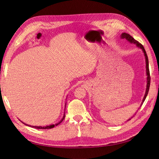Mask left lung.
Wrapping results in <instances>:
<instances>
[{
  "instance_id": "1",
  "label": "left lung",
  "mask_w": 159,
  "mask_h": 159,
  "mask_svg": "<svg viewBox=\"0 0 159 159\" xmlns=\"http://www.w3.org/2000/svg\"><path fill=\"white\" fill-rule=\"evenodd\" d=\"M121 38L122 39H126L128 41H129V42H132V43H134L136 44V46L140 48L142 50H143V52L144 54V56H145V58H146V75H147V86H146V93H145V95L144 97V99L143 100H142V105L143 104V102L144 101L145 99L146 96H147L148 95V91H149V87H150V71H149V66H148V56H147V54H146V52L145 51V49L144 48V46H142V45L138 42V41H136L135 39L133 38L131 35H130L129 34H126V33H123L121 35ZM130 120V119H129Z\"/></svg>"
}]
</instances>
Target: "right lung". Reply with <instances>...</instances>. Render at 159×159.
Returning <instances> with one entry per match:
<instances>
[{"label":"right lung","mask_w":159,"mask_h":159,"mask_svg":"<svg viewBox=\"0 0 159 159\" xmlns=\"http://www.w3.org/2000/svg\"><path fill=\"white\" fill-rule=\"evenodd\" d=\"M64 117H65V116H64L63 118L62 119V120H61V121L59 122V123L56 124H55V125H51L44 126V127H42V126H31V125H29V126H30V127H32V128H37V129H51V128H54L55 125L56 126V125H58L59 124H60L61 122H62V121L64 120ZM25 125H28L27 124H25Z\"/></svg>","instance_id":"1"}]
</instances>
